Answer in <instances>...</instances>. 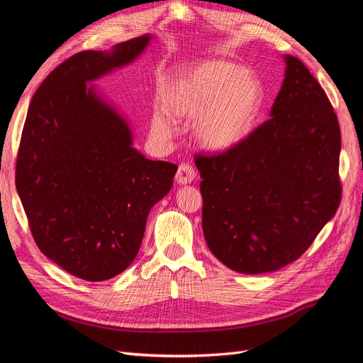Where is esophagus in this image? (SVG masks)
Here are the masks:
<instances>
[{
	"label": "esophagus",
	"mask_w": 363,
	"mask_h": 363,
	"mask_svg": "<svg viewBox=\"0 0 363 363\" xmlns=\"http://www.w3.org/2000/svg\"><path fill=\"white\" fill-rule=\"evenodd\" d=\"M195 177H196V172L191 167V164L189 163H182L179 169H177V174H175V182L180 183V184H188V183L194 182Z\"/></svg>",
	"instance_id": "esophagus-1"
}]
</instances>
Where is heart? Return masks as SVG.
Here are the masks:
<instances>
[{
  "instance_id": "heart-1",
  "label": "heart",
  "mask_w": 363,
  "mask_h": 363,
  "mask_svg": "<svg viewBox=\"0 0 363 363\" xmlns=\"http://www.w3.org/2000/svg\"><path fill=\"white\" fill-rule=\"evenodd\" d=\"M262 83L248 68L225 60H207L174 75L160 89V106L151 118L157 138L174 133V119L191 121L201 148L225 151L240 144L255 127L262 104Z\"/></svg>"
}]
</instances>
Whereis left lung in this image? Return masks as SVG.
<instances>
[{
  "instance_id": "8db88e82",
  "label": "left lung",
  "mask_w": 363,
  "mask_h": 363,
  "mask_svg": "<svg viewBox=\"0 0 363 363\" xmlns=\"http://www.w3.org/2000/svg\"><path fill=\"white\" fill-rule=\"evenodd\" d=\"M271 118L224 152L195 155L203 233L216 259L242 274L298 259L340 203V130L306 65L284 56Z\"/></svg>"
}]
</instances>
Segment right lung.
Segmentation results:
<instances>
[{
    "instance_id": "1",
    "label": "right lung",
    "mask_w": 363,
    "mask_h": 363,
    "mask_svg": "<svg viewBox=\"0 0 363 363\" xmlns=\"http://www.w3.org/2000/svg\"><path fill=\"white\" fill-rule=\"evenodd\" d=\"M151 35L82 51L50 72L30 103L16 191L39 250L72 276L108 280L135 260L151 207L177 164L133 148L127 121L87 84L138 59Z\"/></svg>"
}]
</instances>
